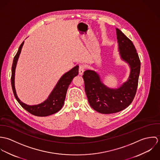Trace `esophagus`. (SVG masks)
Instances as JSON below:
<instances>
[{
  "mask_svg": "<svg viewBox=\"0 0 160 160\" xmlns=\"http://www.w3.org/2000/svg\"><path fill=\"white\" fill-rule=\"evenodd\" d=\"M84 70H85V67L82 65H81L79 67V74L80 75H82L83 74Z\"/></svg>",
  "mask_w": 160,
  "mask_h": 160,
  "instance_id": "esophagus-1",
  "label": "esophagus"
}]
</instances>
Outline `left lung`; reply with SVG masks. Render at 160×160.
I'll return each instance as SVG.
<instances>
[{"label":"left lung","instance_id":"8db88e82","mask_svg":"<svg viewBox=\"0 0 160 160\" xmlns=\"http://www.w3.org/2000/svg\"><path fill=\"white\" fill-rule=\"evenodd\" d=\"M121 58L128 63L131 72L128 81L118 89H111L94 71L86 70L82 76L85 91L92 108L98 113L111 114L127 108L133 101L138 86L140 61L135 46L119 29L116 28Z\"/></svg>","mask_w":160,"mask_h":160}]
</instances>
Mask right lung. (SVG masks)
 Masks as SVG:
<instances>
[{
    "mask_svg": "<svg viewBox=\"0 0 160 160\" xmlns=\"http://www.w3.org/2000/svg\"><path fill=\"white\" fill-rule=\"evenodd\" d=\"M23 44L24 41L20 46L18 50L14 57L12 67L11 84L15 97L23 108L31 114L42 117L54 114L60 111L63 107L69 85L71 82L73 78L78 74L79 66L76 65L61 77L55 87L53 88V91L44 102L38 105H26L21 102V100L19 99L15 88V69L20 54L22 51V48L23 47Z\"/></svg>",
    "mask_w": 160,
    "mask_h": 160,
    "instance_id": "obj_1",
    "label": "right lung"
}]
</instances>
